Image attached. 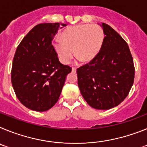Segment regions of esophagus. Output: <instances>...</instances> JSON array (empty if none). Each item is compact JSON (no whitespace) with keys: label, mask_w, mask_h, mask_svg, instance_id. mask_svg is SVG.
<instances>
[{"label":"esophagus","mask_w":147,"mask_h":147,"mask_svg":"<svg viewBox=\"0 0 147 147\" xmlns=\"http://www.w3.org/2000/svg\"><path fill=\"white\" fill-rule=\"evenodd\" d=\"M76 71V68L75 67H72V72H74V73H75Z\"/></svg>","instance_id":"obj_1"}]
</instances>
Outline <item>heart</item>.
<instances>
[{
  "instance_id": "b5f03b06",
  "label": "heart",
  "mask_w": 147,
  "mask_h": 147,
  "mask_svg": "<svg viewBox=\"0 0 147 147\" xmlns=\"http://www.w3.org/2000/svg\"><path fill=\"white\" fill-rule=\"evenodd\" d=\"M104 31L96 25H77L63 31L61 38L53 41L54 50L61 62L67 64L74 56L88 62L96 56L104 40Z\"/></svg>"
}]
</instances>
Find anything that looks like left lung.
Returning <instances> with one entry per match:
<instances>
[{
    "mask_svg": "<svg viewBox=\"0 0 147 147\" xmlns=\"http://www.w3.org/2000/svg\"><path fill=\"white\" fill-rule=\"evenodd\" d=\"M105 37L99 52L76 70L78 86L87 103L109 110L121 103L134 82L135 66L129 46L118 32L102 23Z\"/></svg>",
    "mask_w": 147,
    "mask_h": 147,
    "instance_id": "8db88e82",
    "label": "left lung"
}]
</instances>
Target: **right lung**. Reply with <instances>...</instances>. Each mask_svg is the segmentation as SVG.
<instances>
[{
    "instance_id": "add662e5",
    "label": "right lung",
    "mask_w": 147,
    "mask_h": 147,
    "mask_svg": "<svg viewBox=\"0 0 147 147\" xmlns=\"http://www.w3.org/2000/svg\"><path fill=\"white\" fill-rule=\"evenodd\" d=\"M59 23L35 26L17 48L11 78L17 97L26 107L37 112L51 109L57 102L65 78L72 68L62 65L52 40Z\"/></svg>"
}]
</instances>
